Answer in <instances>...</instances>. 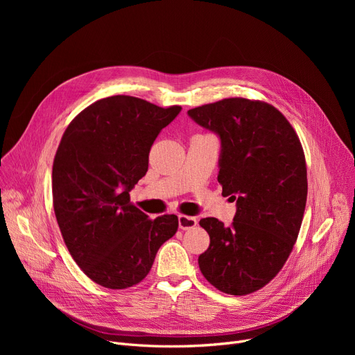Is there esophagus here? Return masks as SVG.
<instances>
[{"label":"esophagus","mask_w":355,"mask_h":355,"mask_svg":"<svg viewBox=\"0 0 355 355\" xmlns=\"http://www.w3.org/2000/svg\"><path fill=\"white\" fill-rule=\"evenodd\" d=\"M178 226L181 230H190L197 226V218L191 216H178Z\"/></svg>","instance_id":"34e87169"}]
</instances>
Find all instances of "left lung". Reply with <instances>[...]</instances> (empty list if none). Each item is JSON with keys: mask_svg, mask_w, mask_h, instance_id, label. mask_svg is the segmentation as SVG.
I'll use <instances>...</instances> for the list:
<instances>
[{"mask_svg": "<svg viewBox=\"0 0 355 355\" xmlns=\"http://www.w3.org/2000/svg\"><path fill=\"white\" fill-rule=\"evenodd\" d=\"M189 116L220 138L217 180L236 201L233 225L200 220L210 236L198 266L229 295H248L282 269L300 233L308 181L304 149L286 118L272 105L243 98L190 109Z\"/></svg>", "mask_w": 355, "mask_h": 355, "instance_id": "obj_1", "label": "left lung"}]
</instances>
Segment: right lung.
<instances>
[{"instance_id":"add662e5","label":"right lung","mask_w":355,"mask_h":355,"mask_svg":"<svg viewBox=\"0 0 355 355\" xmlns=\"http://www.w3.org/2000/svg\"><path fill=\"white\" fill-rule=\"evenodd\" d=\"M180 112L118 95L92 103L64 130L53 162L54 213L74 262L101 286L139 284L178 229L174 214L149 220L129 193Z\"/></svg>"}]
</instances>
